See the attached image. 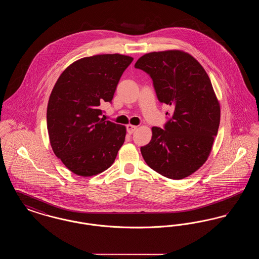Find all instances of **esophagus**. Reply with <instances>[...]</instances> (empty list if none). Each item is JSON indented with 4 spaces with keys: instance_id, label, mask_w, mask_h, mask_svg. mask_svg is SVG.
Returning a JSON list of instances; mask_svg holds the SVG:
<instances>
[{
    "instance_id": "1",
    "label": "esophagus",
    "mask_w": 259,
    "mask_h": 259,
    "mask_svg": "<svg viewBox=\"0 0 259 259\" xmlns=\"http://www.w3.org/2000/svg\"><path fill=\"white\" fill-rule=\"evenodd\" d=\"M126 128H127V132H128V134H133L134 132L136 131V129L138 128V126H136V125H132V124H128L127 126H126Z\"/></svg>"
}]
</instances>
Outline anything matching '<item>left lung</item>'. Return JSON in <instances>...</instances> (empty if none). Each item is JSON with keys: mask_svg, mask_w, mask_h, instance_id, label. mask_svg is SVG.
<instances>
[{"mask_svg": "<svg viewBox=\"0 0 259 259\" xmlns=\"http://www.w3.org/2000/svg\"><path fill=\"white\" fill-rule=\"evenodd\" d=\"M135 68L150 75L158 100L174 109L164 129L151 128V140L141 148L142 155L155 172L185 179L208 159L220 126L221 106L209 75L183 50L149 52L138 59Z\"/></svg>", "mask_w": 259, "mask_h": 259, "instance_id": "obj_1", "label": "left lung"}]
</instances>
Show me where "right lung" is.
<instances>
[{"label": "right lung", "mask_w": 259, "mask_h": 259, "mask_svg": "<svg viewBox=\"0 0 259 259\" xmlns=\"http://www.w3.org/2000/svg\"><path fill=\"white\" fill-rule=\"evenodd\" d=\"M131 56L100 54L78 59L58 77L50 94L47 122L55 155L80 177L110 168L122 147L126 127L101 118Z\"/></svg>", "instance_id": "add662e5"}]
</instances>
